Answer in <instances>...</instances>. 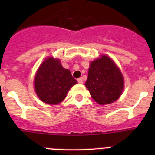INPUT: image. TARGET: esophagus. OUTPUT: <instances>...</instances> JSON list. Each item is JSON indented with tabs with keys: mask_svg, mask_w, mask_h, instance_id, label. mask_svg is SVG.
I'll list each match as a JSON object with an SVG mask.
<instances>
[{
	"mask_svg": "<svg viewBox=\"0 0 155 155\" xmlns=\"http://www.w3.org/2000/svg\"><path fill=\"white\" fill-rule=\"evenodd\" d=\"M78 82L79 84H83V79L80 78L78 79Z\"/></svg>",
	"mask_w": 155,
	"mask_h": 155,
	"instance_id": "34e87169",
	"label": "esophagus"
}]
</instances>
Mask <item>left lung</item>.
Segmentation results:
<instances>
[{"label":"left lung","instance_id":"1","mask_svg":"<svg viewBox=\"0 0 155 155\" xmlns=\"http://www.w3.org/2000/svg\"><path fill=\"white\" fill-rule=\"evenodd\" d=\"M85 86L95 102L106 105L120 98L124 90V78L113 60L102 56L90 64Z\"/></svg>","mask_w":155,"mask_h":155}]
</instances>
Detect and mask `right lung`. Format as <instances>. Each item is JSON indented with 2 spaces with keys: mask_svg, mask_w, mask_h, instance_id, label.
Listing matches in <instances>:
<instances>
[{
  "mask_svg": "<svg viewBox=\"0 0 155 155\" xmlns=\"http://www.w3.org/2000/svg\"><path fill=\"white\" fill-rule=\"evenodd\" d=\"M77 81L71 71L62 67L60 60L46 59L35 77V89L42 102L51 105L61 102Z\"/></svg>",
  "mask_w": 155,
  "mask_h": 155,
  "instance_id": "right-lung-1",
  "label": "right lung"
}]
</instances>
